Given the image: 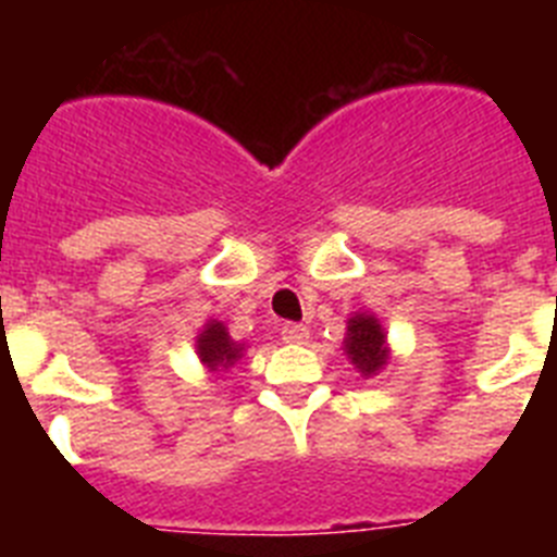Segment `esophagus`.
I'll return each mask as SVG.
<instances>
[{
    "mask_svg": "<svg viewBox=\"0 0 557 557\" xmlns=\"http://www.w3.org/2000/svg\"><path fill=\"white\" fill-rule=\"evenodd\" d=\"M309 337V329L304 323H284L282 339L284 343H304Z\"/></svg>",
    "mask_w": 557,
    "mask_h": 557,
    "instance_id": "esophagus-1",
    "label": "esophagus"
}]
</instances>
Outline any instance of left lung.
<instances>
[{"mask_svg": "<svg viewBox=\"0 0 557 557\" xmlns=\"http://www.w3.org/2000/svg\"><path fill=\"white\" fill-rule=\"evenodd\" d=\"M346 351L354 366L366 373V376H371V373H376L379 368L385 366V332H382L376 318H371V314H357V318L348 321Z\"/></svg>", "mask_w": 557, "mask_h": 557, "instance_id": "1", "label": "left lung"}]
</instances>
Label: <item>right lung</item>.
<instances>
[{
  "instance_id": "1",
  "label": "right lung",
  "mask_w": 557,
  "mask_h": 557,
  "mask_svg": "<svg viewBox=\"0 0 557 557\" xmlns=\"http://www.w3.org/2000/svg\"><path fill=\"white\" fill-rule=\"evenodd\" d=\"M198 354L211 371H220V368L234 366V359L243 354V346H236L234 339L228 337L223 323L211 321L206 323L203 334L198 337Z\"/></svg>"
}]
</instances>
